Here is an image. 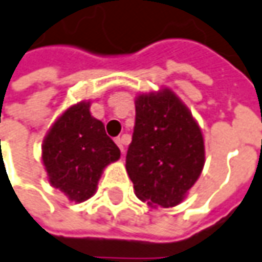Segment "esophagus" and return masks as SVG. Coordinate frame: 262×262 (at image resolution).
Returning <instances> with one entry per match:
<instances>
[{"label": "esophagus", "mask_w": 262, "mask_h": 262, "mask_svg": "<svg viewBox=\"0 0 262 262\" xmlns=\"http://www.w3.org/2000/svg\"><path fill=\"white\" fill-rule=\"evenodd\" d=\"M116 145L119 146V149L122 150V154H124V139L123 138H117L116 139Z\"/></svg>", "instance_id": "obj_1"}]
</instances>
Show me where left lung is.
<instances>
[{
	"mask_svg": "<svg viewBox=\"0 0 262 262\" xmlns=\"http://www.w3.org/2000/svg\"><path fill=\"white\" fill-rule=\"evenodd\" d=\"M126 155L135 193L152 208L179 205L202 173L205 143L198 122L173 90L139 93Z\"/></svg>",
	"mask_w": 262,
	"mask_h": 262,
	"instance_id": "8db88e82",
	"label": "left lung"
}]
</instances>
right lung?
Returning <instances> with one entry per match:
<instances>
[{"label": "right lung", "mask_w": 262, "mask_h": 262, "mask_svg": "<svg viewBox=\"0 0 262 262\" xmlns=\"http://www.w3.org/2000/svg\"><path fill=\"white\" fill-rule=\"evenodd\" d=\"M90 104L83 100L66 108L51 124L41 146L50 185L76 204L93 196L104 168L120 158L104 124L92 116Z\"/></svg>", "instance_id": "1"}]
</instances>
